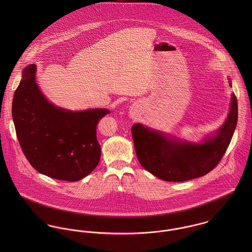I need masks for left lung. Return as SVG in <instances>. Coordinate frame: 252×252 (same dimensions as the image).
<instances>
[{
  "label": "left lung",
  "instance_id": "obj_1",
  "mask_svg": "<svg viewBox=\"0 0 252 252\" xmlns=\"http://www.w3.org/2000/svg\"><path fill=\"white\" fill-rule=\"evenodd\" d=\"M238 122V101L232 95L228 117L215 137L203 144L170 140L142 124L132 127L137 157L146 171L165 181H186L213 171L225 154Z\"/></svg>",
  "mask_w": 252,
  "mask_h": 252
}]
</instances>
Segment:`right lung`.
I'll use <instances>...</instances> for the list:
<instances>
[{
    "label": "right lung",
    "mask_w": 252,
    "mask_h": 252,
    "mask_svg": "<svg viewBox=\"0 0 252 252\" xmlns=\"http://www.w3.org/2000/svg\"><path fill=\"white\" fill-rule=\"evenodd\" d=\"M36 66L23 70L12 100V118L21 149L38 173L56 180L77 181L98 165L101 146L97 124L105 108L69 111L56 108L36 83Z\"/></svg>",
    "instance_id": "1"
}]
</instances>
